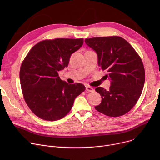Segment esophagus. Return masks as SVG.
Masks as SVG:
<instances>
[{
  "label": "esophagus",
  "mask_w": 160,
  "mask_h": 160,
  "mask_svg": "<svg viewBox=\"0 0 160 160\" xmlns=\"http://www.w3.org/2000/svg\"><path fill=\"white\" fill-rule=\"evenodd\" d=\"M86 91H88L89 92H93L95 91V89L93 88L90 87L89 86H86Z\"/></svg>",
  "instance_id": "34e87169"
}]
</instances>
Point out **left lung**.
Segmentation results:
<instances>
[{"mask_svg":"<svg viewBox=\"0 0 160 160\" xmlns=\"http://www.w3.org/2000/svg\"><path fill=\"white\" fill-rule=\"evenodd\" d=\"M86 43L97 52L100 69L111 80L110 89L98 87L102 102L95 108L109 117H120L132 110L143 89V63L132 46L121 37L87 38Z\"/></svg>","mask_w":160,"mask_h":160,"instance_id":"left-lung-1","label":"left lung"}]
</instances>
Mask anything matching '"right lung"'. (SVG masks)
<instances>
[{
    "label": "right lung",
    "mask_w": 160,
    "mask_h": 160,
    "mask_svg": "<svg viewBox=\"0 0 160 160\" xmlns=\"http://www.w3.org/2000/svg\"><path fill=\"white\" fill-rule=\"evenodd\" d=\"M83 42V38L43 40L22 61L19 72L22 95L30 110L41 119H62L71 110L74 99L85 91L82 83L69 84L58 74Z\"/></svg>",
    "instance_id": "add662e5"
}]
</instances>
